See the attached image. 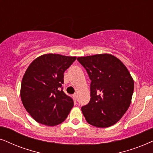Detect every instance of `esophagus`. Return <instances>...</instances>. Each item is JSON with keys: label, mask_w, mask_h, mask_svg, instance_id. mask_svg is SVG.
Returning a JSON list of instances; mask_svg holds the SVG:
<instances>
[{"label": "esophagus", "mask_w": 153, "mask_h": 153, "mask_svg": "<svg viewBox=\"0 0 153 153\" xmlns=\"http://www.w3.org/2000/svg\"><path fill=\"white\" fill-rule=\"evenodd\" d=\"M73 97H74L75 100H77V98H78V94H73Z\"/></svg>", "instance_id": "obj_1"}]
</instances>
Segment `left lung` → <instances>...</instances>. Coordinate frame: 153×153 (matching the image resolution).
Segmentation results:
<instances>
[{
  "mask_svg": "<svg viewBox=\"0 0 153 153\" xmlns=\"http://www.w3.org/2000/svg\"><path fill=\"white\" fill-rule=\"evenodd\" d=\"M91 80L90 100L81 108L88 123L106 128L115 124L131 104L134 82L123 63L111 54L79 57Z\"/></svg>",
  "mask_w": 153,
  "mask_h": 153,
  "instance_id": "8db88e82",
  "label": "left lung"
}]
</instances>
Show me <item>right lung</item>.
Returning <instances> with one entry per match:
<instances>
[{"instance_id":"add662e5","label":"right lung","mask_w":153,"mask_h":153,"mask_svg":"<svg viewBox=\"0 0 153 153\" xmlns=\"http://www.w3.org/2000/svg\"><path fill=\"white\" fill-rule=\"evenodd\" d=\"M76 57L44 54L27 69L22 80L20 97L25 109L36 122L53 126L66 119L73 100L63 92V73Z\"/></svg>"}]
</instances>
